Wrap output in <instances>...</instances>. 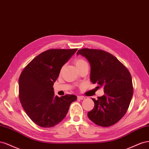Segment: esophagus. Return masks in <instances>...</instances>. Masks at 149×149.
Wrapping results in <instances>:
<instances>
[{"label": "esophagus", "mask_w": 149, "mask_h": 149, "mask_svg": "<svg viewBox=\"0 0 149 149\" xmlns=\"http://www.w3.org/2000/svg\"><path fill=\"white\" fill-rule=\"evenodd\" d=\"M77 99H80V100H84L85 99H86V97H84V96H80V95H78V96H77Z\"/></svg>", "instance_id": "1"}]
</instances>
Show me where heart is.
Segmentation results:
<instances>
[{
  "label": "heart",
  "mask_w": 149,
  "mask_h": 149,
  "mask_svg": "<svg viewBox=\"0 0 149 149\" xmlns=\"http://www.w3.org/2000/svg\"><path fill=\"white\" fill-rule=\"evenodd\" d=\"M75 65H76V67H77V68L80 67H82L84 65L87 64V62L85 61L84 59H83L82 58H79L77 59H76L75 62Z\"/></svg>",
  "instance_id": "b5f03b06"
}]
</instances>
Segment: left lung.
Wrapping results in <instances>:
<instances>
[{"instance_id":"8db88e82","label":"left lung","mask_w":149,"mask_h":149,"mask_svg":"<svg viewBox=\"0 0 149 149\" xmlns=\"http://www.w3.org/2000/svg\"><path fill=\"white\" fill-rule=\"evenodd\" d=\"M80 54L91 65L90 79L104 87L105 94L92 99L94 107L88 112L89 119L102 127L111 126L127 111L133 95L132 77L128 69L113 55L102 50L82 49Z\"/></svg>"}]
</instances>
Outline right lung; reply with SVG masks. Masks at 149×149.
I'll list each match as a JSON object with an SVG mask.
<instances>
[{
	"label": "right lung",
	"mask_w": 149,
	"mask_h": 149,
	"mask_svg": "<svg viewBox=\"0 0 149 149\" xmlns=\"http://www.w3.org/2000/svg\"><path fill=\"white\" fill-rule=\"evenodd\" d=\"M77 49H50L25 67L19 79V99L30 118L42 127H52L65 118L75 95H54V84L62 66Z\"/></svg>",
	"instance_id": "1"
}]
</instances>
